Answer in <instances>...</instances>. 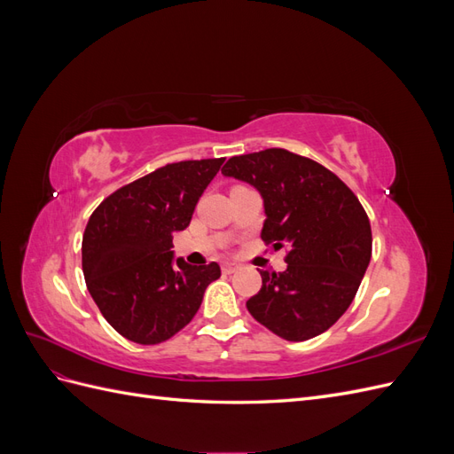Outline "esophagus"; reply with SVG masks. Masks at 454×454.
<instances>
[{"instance_id":"obj_1","label":"esophagus","mask_w":454,"mask_h":454,"mask_svg":"<svg viewBox=\"0 0 454 454\" xmlns=\"http://www.w3.org/2000/svg\"><path fill=\"white\" fill-rule=\"evenodd\" d=\"M239 269H240V265L239 263H232V261H225V263L222 265V270L225 274H232V272H237Z\"/></svg>"}]
</instances>
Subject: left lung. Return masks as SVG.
<instances>
[{
	"label": "left lung",
	"mask_w": 454,
	"mask_h": 454,
	"mask_svg": "<svg viewBox=\"0 0 454 454\" xmlns=\"http://www.w3.org/2000/svg\"><path fill=\"white\" fill-rule=\"evenodd\" d=\"M222 172L259 191L267 214L261 239L286 248L284 272L259 270L250 314L286 340L324 333L350 307L371 259L358 197L320 162L280 147L231 157Z\"/></svg>",
	"instance_id": "obj_1"
}]
</instances>
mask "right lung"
I'll return each mask as SVG.
<instances>
[{
	"mask_svg": "<svg viewBox=\"0 0 454 454\" xmlns=\"http://www.w3.org/2000/svg\"><path fill=\"white\" fill-rule=\"evenodd\" d=\"M225 159L180 160L122 185L89 219L83 274L107 324L138 345H159L197 314L217 263L174 261L172 235L193 217Z\"/></svg>",
	"mask_w": 454,
	"mask_h": 454,
	"instance_id": "obj_1",
	"label": "right lung"
}]
</instances>
